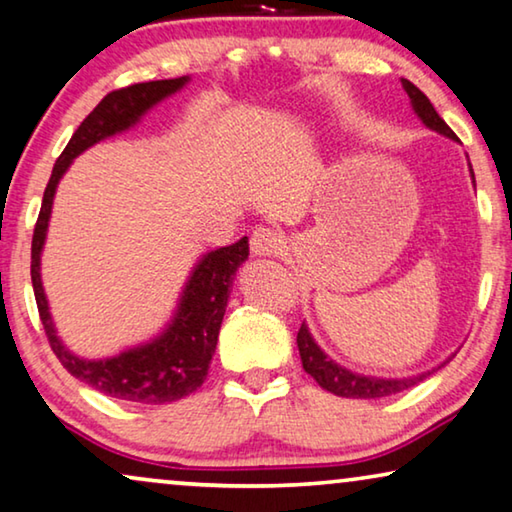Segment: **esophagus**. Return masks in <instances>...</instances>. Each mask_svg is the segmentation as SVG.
<instances>
[{"instance_id":"esophagus-1","label":"esophagus","mask_w":512,"mask_h":512,"mask_svg":"<svg viewBox=\"0 0 512 512\" xmlns=\"http://www.w3.org/2000/svg\"><path fill=\"white\" fill-rule=\"evenodd\" d=\"M285 243V234L280 230H273V227H255L253 234H250V248H253V253L259 257L280 255Z\"/></svg>"}]
</instances>
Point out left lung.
Listing matches in <instances>:
<instances>
[{"label":"left lung","mask_w":512,"mask_h":512,"mask_svg":"<svg viewBox=\"0 0 512 512\" xmlns=\"http://www.w3.org/2000/svg\"><path fill=\"white\" fill-rule=\"evenodd\" d=\"M402 87L411 98V108H414V112L418 114V117H421V121L427 128H432V131L451 137V140H457V135L451 131V128H448L446 121L439 117L437 110H434V105L430 103V98H427L421 89H418L416 85H411L409 80H402ZM471 177H474V170H471ZM296 345H299L303 370L308 372V375L315 379L317 384L324 388V391H329L333 395H340V398H356V400L386 398V395L407 391V388L416 386L418 381L430 377L434 370H439L441 365H446L448 361H451V358H448V361L441 363L439 368L421 372V375H416V377L379 379V377L356 375V372L342 368V365L335 363L333 358H329L322 352V349H319V345L315 342V338L310 335L305 322L301 324L299 335H296Z\"/></svg>","instance_id":"1"}]
</instances>
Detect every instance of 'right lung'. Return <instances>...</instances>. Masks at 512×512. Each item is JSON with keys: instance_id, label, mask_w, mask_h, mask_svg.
I'll list each match as a JSON object with an SVG mask.
<instances>
[{"instance_id": "add662e5", "label": "right lung", "mask_w": 512, "mask_h": 512, "mask_svg": "<svg viewBox=\"0 0 512 512\" xmlns=\"http://www.w3.org/2000/svg\"><path fill=\"white\" fill-rule=\"evenodd\" d=\"M188 78L140 82L117 91H110L89 117L78 126L71 142L61 151L52 177L45 186L41 213H38L34 239H32V285L41 315L45 335L52 352L57 354L61 365L75 379L85 381L91 388L110 398L142 404H167L177 402L186 395L195 393L209 375L211 356L216 352V342L223 324L227 299H230L232 280L239 266L248 259V236H243L232 246L216 248L202 255L195 264L193 273L183 287L181 299L167 329L154 340L126 349L112 358H89L75 356L64 342L59 340L55 322H52L48 299H45L41 282V253L45 246V234L52 213L59 179L64 177L73 158L82 151L94 147L105 137L117 135L135 126L163 98L177 94L186 85Z\"/></svg>"}]
</instances>
